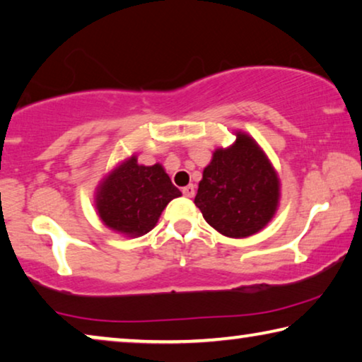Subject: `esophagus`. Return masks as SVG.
Segmentation results:
<instances>
[{
    "instance_id": "1",
    "label": "esophagus",
    "mask_w": 362,
    "mask_h": 362,
    "mask_svg": "<svg viewBox=\"0 0 362 362\" xmlns=\"http://www.w3.org/2000/svg\"><path fill=\"white\" fill-rule=\"evenodd\" d=\"M182 194H185L186 197H194V194H196V187H194V185L182 187Z\"/></svg>"
}]
</instances>
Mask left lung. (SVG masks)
Segmentation results:
<instances>
[{
  "label": "left lung",
  "instance_id": "8db88e82",
  "mask_svg": "<svg viewBox=\"0 0 362 362\" xmlns=\"http://www.w3.org/2000/svg\"><path fill=\"white\" fill-rule=\"evenodd\" d=\"M280 180L264 150L251 136L236 132V142L216 148L204 168L194 199L207 223L228 238H247L274 218Z\"/></svg>",
  "mask_w": 362,
  "mask_h": 362
}]
</instances>
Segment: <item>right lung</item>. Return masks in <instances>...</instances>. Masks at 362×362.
<instances>
[{
  "label": "right lung",
  "mask_w": 362,
  "mask_h": 362,
  "mask_svg": "<svg viewBox=\"0 0 362 362\" xmlns=\"http://www.w3.org/2000/svg\"><path fill=\"white\" fill-rule=\"evenodd\" d=\"M180 196L162 165H139L132 155L100 182L95 207L110 230L137 238L152 230L170 200Z\"/></svg>",
  "instance_id": "obj_1"
}]
</instances>
